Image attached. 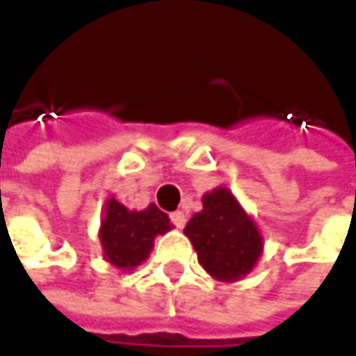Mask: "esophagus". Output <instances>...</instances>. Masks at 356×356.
<instances>
[{
  "label": "esophagus",
  "mask_w": 356,
  "mask_h": 356,
  "mask_svg": "<svg viewBox=\"0 0 356 356\" xmlns=\"http://www.w3.org/2000/svg\"><path fill=\"white\" fill-rule=\"evenodd\" d=\"M171 222H173L177 229H183V227H185V214H183L181 210L173 212V214H171Z\"/></svg>",
  "instance_id": "1"
}]
</instances>
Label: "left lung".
<instances>
[{"label":"left lung","instance_id":"left-lung-1","mask_svg":"<svg viewBox=\"0 0 356 356\" xmlns=\"http://www.w3.org/2000/svg\"><path fill=\"white\" fill-rule=\"evenodd\" d=\"M204 210L193 214L183 233L200 264L218 280H239L261 253V237L233 193L218 187L204 195Z\"/></svg>","mask_w":356,"mask_h":356}]
</instances>
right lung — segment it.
<instances>
[{
	"instance_id": "obj_1",
	"label": "right lung",
	"mask_w": 356,
	"mask_h": 356,
	"mask_svg": "<svg viewBox=\"0 0 356 356\" xmlns=\"http://www.w3.org/2000/svg\"><path fill=\"white\" fill-rule=\"evenodd\" d=\"M169 229V216L154 204L142 212H136L111 197L107 202V216L101 227L105 257L117 268L131 270L148 257L154 237L167 233Z\"/></svg>"
}]
</instances>
